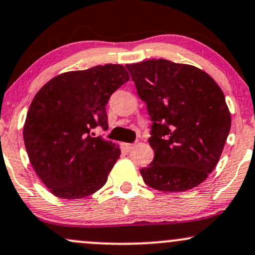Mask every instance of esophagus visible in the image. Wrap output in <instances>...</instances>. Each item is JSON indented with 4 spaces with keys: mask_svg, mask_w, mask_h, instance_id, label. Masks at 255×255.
Returning a JSON list of instances; mask_svg holds the SVG:
<instances>
[{
    "mask_svg": "<svg viewBox=\"0 0 255 255\" xmlns=\"http://www.w3.org/2000/svg\"><path fill=\"white\" fill-rule=\"evenodd\" d=\"M136 145V142H133V144H126V148H127V150H131V148L135 147Z\"/></svg>",
    "mask_w": 255,
    "mask_h": 255,
    "instance_id": "1",
    "label": "esophagus"
}]
</instances>
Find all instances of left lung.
Wrapping results in <instances>:
<instances>
[{"label": "left lung", "instance_id": "obj_1", "mask_svg": "<svg viewBox=\"0 0 255 255\" xmlns=\"http://www.w3.org/2000/svg\"><path fill=\"white\" fill-rule=\"evenodd\" d=\"M150 115L154 151L140 170L144 182L162 192H184L205 181L217 165L231 118L223 91L207 73L171 61L127 64Z\"/></svg>", "mask_w": 255, "mask_h": 255}]
</instances>
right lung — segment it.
<instances>
[{
	"mask_svg": "<svg viewBox=\"0 0 255 255\" xmlns=\"http://www.w3.org/2000/svg\"><path fill=\"white\" fill-rule=\"evenodd\" d=\"M129 80L121 64L63 73L37 92L24 126L34 171L52 194L80 199L104 186L121 151L92 130L108 128L107 103Z\"/></svg>",
	"mask_w": 255,
	"mask_h": 255,
	"instance_id": "obj_1",
	"label": "right lung"
}]
</instances>
